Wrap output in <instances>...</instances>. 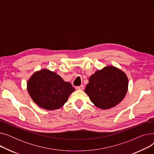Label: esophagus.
Wrapping results in <instances>:
<instances>
[{
    "instance_id": "esophagus-1",
    "label": "esophagus",
    "mask_w": 154,
    "mask_h": 154,
    "mask_svg": "<svg viewBox=\"0 0 154 154\" xmlns=\"http://www.w3.org/2000/svg\"><path fill=\"white\" fill-rule=\"evenodd\" d=\"M75 88L77 90H83L84 89V86L83 85H80V86L76 87Z\"/></svg>"
}]
</instances>
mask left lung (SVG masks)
<instances>
[{"label": "left lung", "instance_id": "8db88e82", "mask_svg": "<svg viewBox=\"0 0 154 154\" xmlns=\"http://www.w3.org/2000/svg\"><path fill=\"white\" fill-rule=\"evenodd\" d=\"M128 85L125 73L114 66H109L96 71L90 77L85 93L95 107L107 110L116 106L123 100Z\"/></svg>", "mask_w": 154, "mask_h": 154}]
</instances>
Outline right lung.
<instances>
[{"label": "right lung", "mask_w": 154, "mask_h": 154, "mask_svg": "<svg viewBox=\"0 0 154 154\" xmlns=\"http://www.w3.org/2000/svg\"><path fill=\"white\" fill-rule=\"evenodd\" d=\"M27 91L33 101L47 110L61 108L75 88L55 72L42 69L34 72L28 80Z\"/></svg>", "instance_id": "1"}]
</instances>
